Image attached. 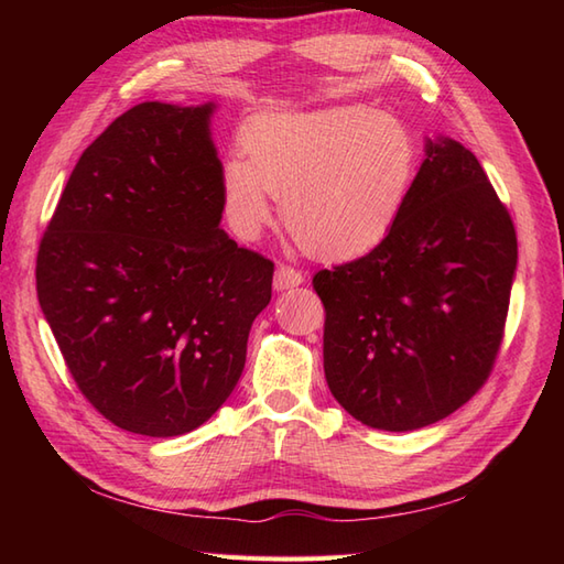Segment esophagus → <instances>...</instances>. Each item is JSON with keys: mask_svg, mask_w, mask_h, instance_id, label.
<instances>
[{"mask_svg": "<svg viewBox=\"0 0 564 564\" xmlns=\"http://www.w3.org/2000/svg\"><path fill=\"white\" fill-rule=\"evenodd\" d=\"M305 281L303 271H297L293 267H289V263H281L279 269H275V275H273V289L275 291H291V289H297Z\"/></svg>", "mask_w": 564, "mask_h": 564, "instance_id": "esophagus-1", "label": "esophagus"}]
</instances>
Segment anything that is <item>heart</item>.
Returning a JSON list of instances; mask_svg holds the SVG:
<instances>
[{"label": "heart", "mask_w": 564, "mask_h": 564, "mask_svg": "<svg viewBox=\"0 0 564 564\" xmlns=\"http://www.w3.org/2000/svg\"><path fill=\"white\" fill-rule=\"evenodd\" d=\"M242 148L220 170L232 232L257 239L281 198L285 227L325 259L361 257L392 232L419 164L410 128L368 106L263 113L245 128Z\"/></svg>", "instance_id": "1"}]
</instances>
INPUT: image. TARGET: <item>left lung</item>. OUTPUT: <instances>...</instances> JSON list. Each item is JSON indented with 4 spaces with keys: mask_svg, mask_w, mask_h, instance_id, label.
<instances>
[{
    "mask_svg": "<svg viewBox=\"0 0 564 564\" xmlns=\"http://www.w3.org/2000/svg\"><path fill=\"white\" fill-rule=\"evenodd\" d=\"M424 152L392 232L313 279L327 386L382 431L436 424L485 386L517 275V230L475 154L451 138Z\"/></svg>",
    "mask_w": 564,
    "mask_h": 564,
    "instance_id": "8db88e82",
    "label": "left lung"
}]
</instances>
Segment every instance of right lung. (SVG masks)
<instances>
[{"instance_id":"obj_1","label":"right lung","mask_w":564,"mask_h":564,"mask_svg":"<svg viewBox=\"0 0 564 564\" xmlns=\"http://www.w3.org/2000/svg\"><path fill=\"white\" fill-rule=\"evenodd\" d=\"M215 104L145 101L82 152L35 261L39 303L97 412L142 436L198 429L245 370L273 263L223 227Z\"/></svg>"}]
</instances>
